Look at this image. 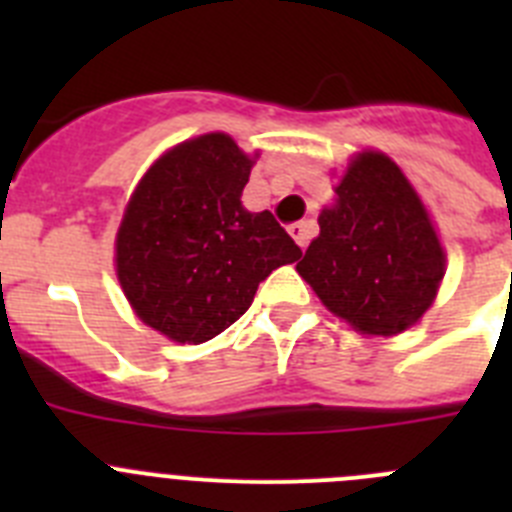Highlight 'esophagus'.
<instances>
[{
	"instance_id": "1",
	"label": "esophagus",
	"mask_w": 512,
	"mask_h": 512,
	"mask_svg": "<svg viewBox=\"0 0 512 512\" xmlns=\"http://www.w3.org/2000/svg\"><path fill=\"white\" fill-rule=\"evenodd\" d=\"M289 235L295 238L297 246L307 248V243H310V238H312V225H310V223H295V225H289Z\"/></svg>"
}]
</instances>
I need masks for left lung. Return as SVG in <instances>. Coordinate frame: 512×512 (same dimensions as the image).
<instances>
[{
	"instance_id": "8db88e82",
	"label": "left lung",
	"mask_w": 512,
	"mask_h": 512,
	"mask_svg": "<svg viewBox=\"0 0 512 512\" xmlns=\"http://www.w3.org/2000/svg\"><path fill=\"white\" fill-rule=\"evenodd\" d=\"M336 194L297 264L300 277L361 333L408 330L443 279V248L423 202L384 153H361Z\"/></svg>"
}]
</instances>
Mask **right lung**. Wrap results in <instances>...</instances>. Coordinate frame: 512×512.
<instances>
[{"instance_id": "right-lung-1", "label": "right lung", "mask_w": 512, "mask_h": 512, "mask_svg": "<svg viewBox=\"0 0 512 512\" xmlns=\"http://www.w3.org/2000/svg\"><path fill=\"white\" fill-rule=\"evenodd\" d=\"M253 161L210 133L158 158L117 230V277L138 318L179 343H205L251 307L271 271L302 256L269 210L241 194Z\"/></svg>"}]
</instances>
